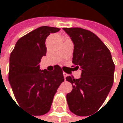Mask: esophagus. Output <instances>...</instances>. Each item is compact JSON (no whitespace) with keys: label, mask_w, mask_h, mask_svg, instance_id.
I'll return each mask as SVG.
<instances>
[{"label":"esophagus","mask_w":123,"mask_h":123,"mask_svg":"<svg viewBox=\"0 0 123 123\" xmlns=\"http://www.w3.org/2000/svg\"><path fill=\"white\" fill-rule=\"evenodd\" d=\"M67 74L66 73H64V80H66V77H67Z\"/></svg>","instance_id":"34e87169"}]
</instances>
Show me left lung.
<instances>
[{"label": "left lung", "mask_w": 123, "mask_h": 123, "mask_svg": "<svg viewBox=\"0 0 123 123\" xmlns=\"http://www.w3.org/2000/svg\"><path fill=\"white\" fill-rule=\"evenodd\" d=\"M63 29L74 45L72 63L76 69L82 70L80 79L66 77L73 87L67 94L69 108L76 115L89 116L99 109L112 88L115 64L108 48L92 31L82 28Z\"/></svg>", "instance_id": "8db88e82"}]
</instances>
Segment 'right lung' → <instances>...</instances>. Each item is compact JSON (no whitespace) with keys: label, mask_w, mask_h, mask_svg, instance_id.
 <instances>
[{"label":"right lung","mask_w":123,"mask_h":123,"mask_svg":"<svg viewBox=\"0 0 123 123\" xmlns=\"http://www.w3.org/2000/svg\"><path fill=\"white\" fill-rule=\"evenodd\" d=\"M59 30L41 26L31 31L18 40L10 56L8 80L15 98L21 107L33 115L49 111L55 93L64 81L59 65L48 72L41 70L38 64L46 54L47 36Z\"/></svg>","instance_id":"right-lung-1"}]
</instances>
